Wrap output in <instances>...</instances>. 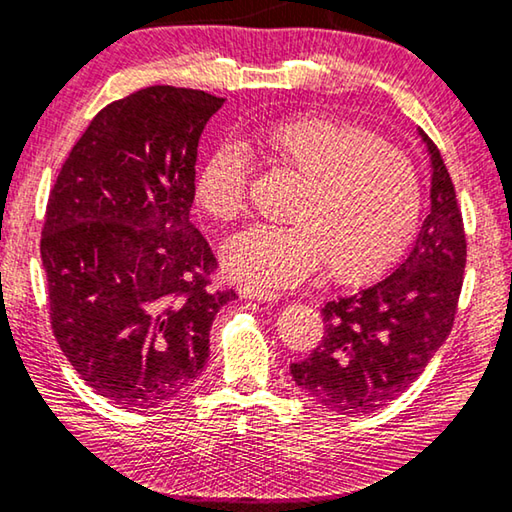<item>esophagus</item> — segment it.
I'll return each instance as SVG.
<instances>
[{
    "mask_svg": "<svg viewBox=\"0 0 512 512\" xmlns=\"http://www.w3.org/2000/svg\"><path fill=\"white\" fill-rule=\"evenodd\" d=\"M240 295L245 299H256V301H276L281 297L279 292H274L270 288L254 286V283H245V286H240Z\"/></svg>",
    "mask_w": 512,
    "mask_h": 512,
    "instance_id": "34e87169",
    "label": "esophagus"
}]
</instances>
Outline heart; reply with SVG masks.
Returning <instances> with one entry per match:
<instances>
[{"instance_id":"obj_1","label":"heart","mask_w":512,"mask_h":512,"mask_svg":"<svg viewBox=\"0 0 512 512\" xmlns=\"http://www.w3.org/2000/svg\"><path fill=\"white\" fill-rule=\"evenodd\" d=\"M251 152L299 179L288 224H256L224 247V263L263 288H288L326 261L358 281L388 265L422 213L420 172L404 149L356 124L295 117L254 133ZM251 158L240 142L217 145L197 174V201L215 220L247 208Z\"/></svg>"}]
</instances>
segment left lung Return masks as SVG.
Instances as JSON below:
<instances>
[{
  "mask_svg": "<svg viewBox=\"0 0 512 512\" xmlns=\"http://www.w3.org/2000/svg\"><path fill=\"white\" fill-rule=\"evenodd\" d=\"M431 213L395 272L326 301L324 338L290 365L301 390L340 415H367L397 399L424 372L454 326L467 240L456 190L433 140Z\"/></svg>",
  "mask_w": 512,
  "mask_h": 512,
  "instance_id": "8db88e82",
  "label": "left lung"
}]
</instances>
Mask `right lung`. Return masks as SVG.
<instances>
[{
  "label": "right lung",
  "mask_w": 512,
  "mask_h": 512,
  "mask_svg": "<svg viewBox=\"0 0 512 512\" xmlns=\"http://www.w3.org/2000/svg\"><path fill=\"white\" fill-rule=\"evenodd\" d=\"M224 99L149 86L102 108L49 192L40 238L58 347L97 395L147 410L204 370L233 290L190 222L197 145Z\"/></svg>",
  "instance_id": "1"
}]
</instances>
